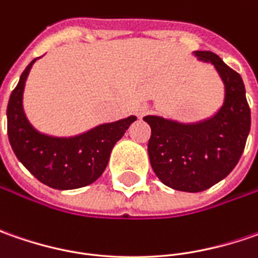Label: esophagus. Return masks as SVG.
<instances>
[{
    "instance_id": "1",
    "label": "esophagus",
    "mask_w": 258,
    "mask_h": 258,
    "mask_svg": "<svg viewBox=\"0 0 258 258\" xmlns=\"http://www.w3.org/2000/svg\"><path fill=\"white\" fill-rule=\"evenodd\" d=\"M148 110H149L148 106H146V104H142V106H139V107L136 109V114H138L139 117H142V116H145V114L148 113Z\"/></svg>"
}]
</instances>
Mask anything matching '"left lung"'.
Instances as JSON below:
<instances>
[{
  "mask_svg": "<svg viewBox=\"0 0 258 258\" xmlns=\"http://www.w3.org/2000/svg\"><path fill=\"white\" fill-rule=\"evenodd\" d=\"M195 55L213 63L225 86L223 107L211 119L178 123L145 116L151 126L148 154L162 182L176 191L201 192L220 182L238 164L250 132L251 116L243 79L211 51Z\"/></svg>",
  "mask_w": 258,
  "mask_h": 258,
  "instance_id": "left-lung-1",
  "label": "left lung"
}]
</instances>
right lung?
<instances>
[{"instance_id": "obj_1", "label": "right lung", "mask_w": 258, "mask_h": 258, "mask_svg": "<svg viewBox=\"0 0 258 258\" xmlns=\"http://www.w3.org/2000/svg\"><path fill=\"white\" fill-rule=\"evenodd\" d=\"M27 66L7 106V131L18 161L35 178L54 189H76L94 182L106 169L114 144L136 116L104 123L73 138H54L35 131L23 109L25 80L34 64Z\"/></svg>"}]
</instances>
